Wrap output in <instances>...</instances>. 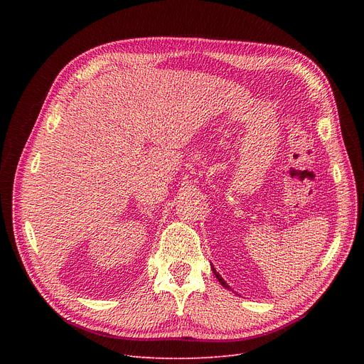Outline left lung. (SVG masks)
Wrapping results in <instances>:
<instances>
[{"instance_id":"1","label":"left lung","mask_w":364,"mask_h":364,"mask_svg":"<svg viewBox=\"0 0 364 364\" xmlns=\"http://www.w3.org/2000/svg\"><path fill=\"white\" fill-rule=\"evenodd\" d=\"M213 272H214V274H215V277H217V279H218V282H220V283H221V284H223V286H224V288H227V289H232V288H230V286H228V284H227V283H225V282H224V279H223V277H221V276H220V274H218V273H217V272H215V269H214V267H213Z\"/></svg>"}]
</instances>
